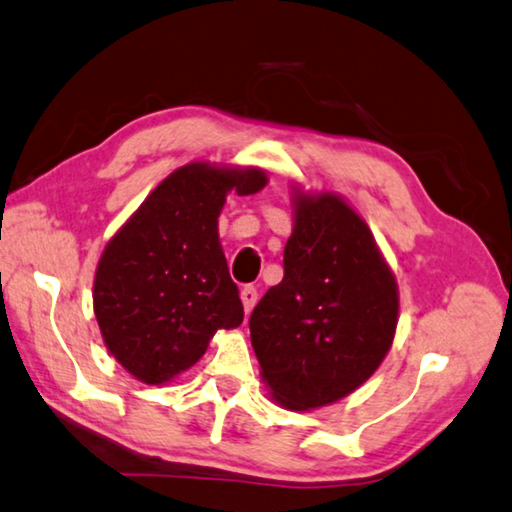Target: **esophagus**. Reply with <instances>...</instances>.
I'll return each mask as SVG.
<instances>
[{
    "label": "esophagus",
    "instance_id": "obj_1",
    "mask_svg": "<svg viewBox=\"0 0 512 512\" xmlns=\"http://www.w3.org/2000/svg\"><path fill=\"white\" fill-rule=\"evenodd\" d=\"M240 299H242V308H245V312L249 315L251 310H254L256 301H258V292L254 285H245V288L240 290Z\"/></svg>",
    "mask_w": 512,
    "mask_h": 512
}]
</instances>
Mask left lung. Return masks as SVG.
Listing matches in <instances>:
<instances>
[{
  "instance_id": "obj_1",
  "label": "left lung",
  "mask_w": 512,
  "mask_h": 512,
  "mask_svg": "<svg viewBox=\"0 0 512 512\" xmlns=\"http://www.w3.org/2000/svg\"><path fill=\"white\" fill-rule=\"evenodd\" d=\"M285 276L251 312V346L270 398L310 411L351 396L391 351L396 274L369 224L333 191L292 184Z\"/></svg>"
}]
</instances>
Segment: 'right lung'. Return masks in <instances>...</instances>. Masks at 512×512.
Returning <instances> with one entry per match:
<instances>
[{
  "label": "right lung",
  "instance_id": "add662e5",
  "mask_svg": "<svg viewBox=\"0 0 512 512\" xmlns=\"http://www.w3.org/2000/svg\"><path fill=\"white\" fill-rule=\"evenodd\" d=\"M258 166L188 161L107 240L94 274L103 344L132 378L157 387L191 369L218 330L242 324L220 245L227 195L267 186Z\"/></svg>",
  "mask_w": 512,
  "mask_h": 512
}]
</instances>
